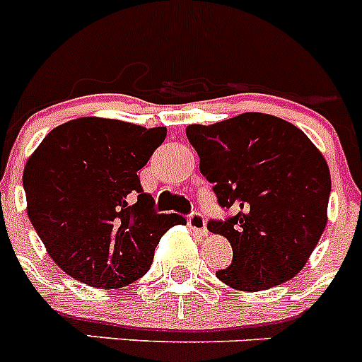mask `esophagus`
<instances>
[{"label":"esophagus","instance_id":"34e87169","mask_svg":"<svg viewBox=\"0 0 362 362\" xmlns=\"http://www.w3.org/2000/svg\"><path fill=\"white\" fill-rule=\"evenodd\" d=\"M188 226H190L194 232L201 233V235H206V233H209V230H206V221H204L203 214L199 212H194L188 216Z\"/></svg>","mask_w":362,"mask_h":362}]
</instances>
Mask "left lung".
Returning a JSON list of instances; mask_svg holds the SVG:
<instances>
[{"label":"left lung","mask_w":362,"mask_h":362,"mask_svg":"<svg viewBox=\"0 0 362 362\" xmlns=\"http://www.w3.org/2000/svg\"><path fill=\"white\" fill-rule=\"evenodd\" d=\"M187 137L217 203L235 210L206 225L233 252L217 279L259 292L297 276L328 221L330 168L317 146L292 123L261 112L188 124Z\"/></svg>","instance_id":"obj_1"}]
</instances>
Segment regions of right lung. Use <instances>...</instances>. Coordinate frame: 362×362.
I'll use <instances>...</instances> for the list:
<instances>
[{
	"label": "right lung",
	"mask_w": 362,
	"mask_h": 362,
	"mask_svg": "<svg viewBox=\"0 0 362 362\" xmlns=\"http://www.w3.org/2000/svg\"><path fill=\"white\" fill-rule=\"evenodd\" d=\"M165 127L79 117L47 134L23 170L27 214L54 263L95 288H121L148 272L163 233L187 223L158 214L137 172Z\"/></svg>",
	"instance_id": "1"
}]
</instances>
